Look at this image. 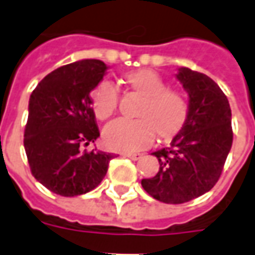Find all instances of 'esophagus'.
<instances>
[{"instance_id":"1","label":"esophagus","mask_w":255,"mask_h":255,"mask_svg":"<svg viewBox=\"0 0 255 255\" xmlns=\"http://www.w3.org/2000/svg\"><path fill=\"white\" fill-rule=\"evenodd\" d=\"M124 155L128 157V158H131V160H138V158H140L142 153H139V151H129V153H124Z\"/></svg>"}]
</instances>
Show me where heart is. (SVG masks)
Instances as JSON below:
<instances>
[{"label": "heart", "mask_w": 255, "mask_h": 255, "mask_svg": "<svg viewBox=\"0 0 255 255\" xmlns=\"http://www.w3.org/2000/svg\"><path fill=\"white\" fill-rule=\"evenodd\" d=\"M127 82L136 93L144 97L138 116L143 119H116L102 132L106 147L119 151L140 149L153 142L154 131L160 138H171L187 116V102L180 93L166 89L160 75L151 69H139L127 75ZM95 116L105 120L117 109L119 91L112 82H102L93 91Z\"/></svg>", "instance_id": "heart-1"}]
</instances>
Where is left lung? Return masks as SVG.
<instances>
[{"label": "left lung", "instance_id": "8db88e82", "mask_svg": "<svg viewBox=\"0 0 255 255\" xmlns=\"http://www.w3.org/2000/svg\"><path fill=\"white\" fill-rule=\"evenodd\" d=\"M176 79L188 94L187 116L171 147L153 151L158 172L142 179L149 195L164 203H184L212 190L232 146L231 108L217 83L205 73L179 68Z\"/></svg>", "mask_w": 255, "mask_h": 255}]
</instances>
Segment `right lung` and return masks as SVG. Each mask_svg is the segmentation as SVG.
<instances>
[{"instance_id":"1","label":"right lung","mask_w":255,"mask_h":255,"mask_svg":"<svg viewBox=\"0 0 255 255\" xmlns=\"http://www.w3.org/2000/svg\"><path fill=\"white\" fill-rule=\"evenodd\" d=\"M106 71L101 60H80L54 69L31 94L25 154L34 177L54 194L76 197L94 190L115 157L84 150L100 136L90 93Z\"/></svg>"}]
</instances>
